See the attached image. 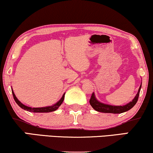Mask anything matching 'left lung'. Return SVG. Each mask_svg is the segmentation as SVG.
I'll return each mask as SVG.
<instances>
[{
    "instance_id": "obj_1",
    "label": "left lung",
    "mask_w": 153,
    "mask_h": 153,
    "mask_svg": "<svg viewBox=\"0 0 153 153\" xmlns=\"http://www.w3.org/2000/svg\"><path fill=\"white\" fill-rule=\"evenodd\" d=\"M142 82L139 88L138 92H137V93L136 94L135 97H134L133 100L130 101V102H128V104L125 105H110L102 103V102H101L100 101L97 100L94 93H93V94H92L91 100H90V104H91V105L93 107V109L95 110L97 112H100V113L114 114L124 113V112H126L128 111V110L131 109L132 107L136 104L137 100H138V97L140 95V92Z\"/></svg>"
}]
</instances>
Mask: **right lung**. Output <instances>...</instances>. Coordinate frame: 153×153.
<instances>
[{
    "mask_svg": "<svg viewBox=\"0 0 153 153\" xmlns=\"http://www.w3.org/2000/svg\"><path fill=\"white\" fill-rule=\"evenodd\" d=\"M12 89V93L13 95V98L16 102L18 105V106L21 107L22 109L27 110L28 112H32V113H50V112H53L56 111V110H58V108L60 106V105L62 103L64 100V97H65V93L62 95V96L61 98H60V100H58L56 103H55L54 105L51 106H46V107H42V108H31V107H28L22 103L20 100H18V99L16 97V95H15Z\"/></svg>",
    "mask_w": 153,
    "mask_h": 153,
    "instance_id": "add662e5",
    "label": "right lung"
}]
</instances>
